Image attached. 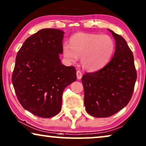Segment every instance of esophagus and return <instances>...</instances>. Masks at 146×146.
Here are the masks:
<instances>
[{"label":"esophagus","mask_w":146,"mask_h":146,"mask_svg":"<svg viewBox=\"0 0 146 146\" xmlns=\"http://www.w3.org/2000/svg\"><path fill=\"white\" fill-rule=\"evenodd\" d=\"M76 74H77V79H80L81 77H82V75H83L82 72H81V71H79V70L77 71Z\"/></svg>","instance_id":"1"}]
</instances>
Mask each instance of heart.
Masks as SVG:
<instances>
[{
  "label": "heart",
  "mask_w": 146,
  "mask_h": 146,
  "mask_svg": "<svg viewBox=\"0 0 146 146\" xmlns=\"http://www.w3.org/2000/svg\"><path fill=\"white\" fill-rule=\"evenodd\" d=\"M115 50V42L108 35L77 33L69 44L65 43L63 53L66 59L75 63L81 58V65L89 71L102 69L110 61Z\"/></svg>",
  "instance_id": "obj_1"
}]
</instances>
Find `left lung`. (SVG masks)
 Segmentation results:
<instances>
[{"instance_id": "1", "label": "left lung", "mask_w": 146, "mask_h": 146, "mask_svg": "<svg viewBox=\"0 0 146 146\" xmlns=\"http://www.w3.org/2000/svg\"><path fill=\"white\" fill-rule=\"evenodd\" d=\"M110 31L116 42L113 57L102 69L81 78L85 109L96 117H110L127 106L137 79L131 49L121 35Z\"/></svg>"}]
</instances>
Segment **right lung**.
<instances>
[{
	"mask_svg": "<svg viewBox=\"0 0 146 146\" xmlns=\"http://www.w3.org/2000/svg\"><path fill=\"white\" fill-rule=\"evenodd\" d=\"M64 33L44 29L27 38L18 51L12 83L23 108L38 117H53L61 110L67 85L76 81L73 66L61 64Z\"/></svg>",
	"mask_w": 146,
	"mask_h": 146,
	"instance_id": "right-lung-1",
	"label": "right lung"
}]
</instances>
